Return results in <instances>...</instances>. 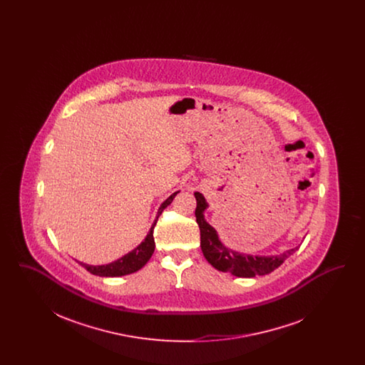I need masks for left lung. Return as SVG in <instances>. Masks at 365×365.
<instances>
[{"instance_id":"8db88e82","label":"left lung","mask_w":365,"mask_h":365,"mask_svg":"<svg viewBox=\"0 0 365 365\" xmlns=\"http://www.w3.org/2000/svg\"><path fill=\"white\" fill-rule=\"evenodd\" d=\"M194 195L197 200L195 219L201 232V249L204 257L216 269L222 272H230L238 278H253L256 275H267L277 269L283 261L289 256H292L298 249L294 247L283 255L269 257L240 255L237 252L227 249L226 246H223V243L219 241L215 228L208 225L204 219V210L208 207L205 198L200 192H194Z\"/></svg>"}]
</instances>
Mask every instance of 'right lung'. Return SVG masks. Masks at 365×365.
<instances>
[{
  "label": "right lung",
  "mask_w": 365,
  "mask_h": 365,
  "mask_svg": "<svg viewBox=\"0 0 365 365\" xmlns=\"http://www.w3.org/2000/svg\"><path fill=\"white\" fill-rule=\"evenodd\" d=\"M176 194H178V191L174 192L171 197H168L161 204V207L158 208V212H157L156 220H155L153 226L150 228V231L148 232L145 241L140 243L138 247H135L133 252H130L128 255L123 256L122 259L113 261L110 264H106V265H97L96 267V265H87V264H83V262H79V264L83 265L90 274L98 275V277H123V275H128V274L137 272L152 257V255L155 252L153 230H155V226H156L157 219L161 215V212L173 202V200H174Z\"/></svg>",
  "instance_id": "1"
}]
</instances>
